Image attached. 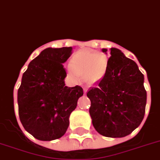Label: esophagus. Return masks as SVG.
Segmentation results:
<instances>
[{"instance_id":"esophagus-1","label":"esophagus","mask_w":160,"mask_h":160,"mask_svg":"<svg viewBox=\"0 0 160 160\" xmlns=\"http://www.w3.org/2000/svg\"><path fill=\"white\" fill-rule=\"evenodd\" d=\"M83 91H84V94H87V87H84V88H83Z\"/></svg>"}]
</instances>
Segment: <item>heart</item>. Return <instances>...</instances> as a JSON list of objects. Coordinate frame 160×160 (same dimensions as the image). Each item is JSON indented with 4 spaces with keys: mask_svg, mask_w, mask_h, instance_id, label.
Listing matches in <instances>:
<instances>
[{
    "mask_svg": "<svg viewBox=\"0 0 160 160\" xmlns=\"http://www.w3.org/2000/svg\"><path fill=\"white\" fill-rule=\"evenodd\" d=\"M108 68V58L103 53L88 50H79L71 58L66 65L69 78L76 82L80 76L89 84H95L104 78Z\"/></svg>",
    "mask_w": 160,
    "mask_h": 160,
    "instance_id": "1",
    "label": "heart"
}]
</instances>
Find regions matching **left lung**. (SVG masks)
Segmentation results:
<instances>
[{"label":"left lung","instance_id":"left-lung-1","mask_svg":"<svg viewBox=\"0 0 160 160\" xmlns=\"http://www.w3.org/2000/svg\"><path fill=\"white\" fill-rule=\"evenodd\" d=\"M108 68L97 87L87 92L95 129L108 138H123L140 125L145 115L144 76L133 60L112 48ZM107 53V49H102Z\"/></svg>","mask_w":160,"mask_h":160}]
</instances>
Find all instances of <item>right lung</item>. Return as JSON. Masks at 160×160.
Instances as JSON below:
<instances>
[{
  "mask_svg": "<svg viewBox=\"0 0 160 160\" xmlns=\"http://www.w3.org/2000/svg\"><path fill=\"white\" fill-rule=\"evenodd\" d=\"M72 48H48L30 62L18 91L19 118L24 129L41 141L60 138L69 125V116L83 95L81 87L65 84L63 64Z\"/></svg>",
  "mask_w": 160,
  "mask_h": 160,
  "instance_id": "1",
  "label": "right lung"
}]
</instances>
